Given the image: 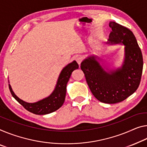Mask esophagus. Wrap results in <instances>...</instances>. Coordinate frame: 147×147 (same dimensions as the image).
<instances>
[{"label":"esophagus","mask_w":147,"mask_h":147,"mask_svg":"<svg viewBox=\"0 0 147 147\" xmlns=\"http://www.w3.org/2000/svg\"><path fill=\"white\" fill-rule=\"evenodd\" d=\"M76 60L77 63H78L79 65H80L81 62H82V60H83V58H82V57H81V56H78V57L76 58Z\"/></svg>","instance_id":"34e87169"}]
</instances>
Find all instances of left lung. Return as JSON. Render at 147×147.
Instances as JSON below:
<instances>
[{
  "instance_id": "8db88e82",
  "label": "left lung",
  "mask_w": 147,
  "mask_h": 147,
  "mask_svg": "<svg viewBox=\"0 0 147 147\" xmlns=\"http://www.w3.org/2000/svg\"><path fill=\"white\" fill-rule=\"evenodd\" d=\"M112 31L108 44L125 45V60L122 67L107 72L94 56H90L81 64L87 83L94 97L107 104L120 102L135 92L141 80L143 59L141 49L134 33L128 28L110 22Z\"/></svg>"
}]
</instances>
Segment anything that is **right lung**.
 I'll return each mask as SVG.
<instances>
[{
	"instance_id": "obj_1",
	"label": "right lung",
	"mask_w": 147,
	"mask_h": 147,
	"mask_svg": "<svg viewBox=\"0 0 147 147\" xmlns=\"http://www.w3.org/2000/svg\"><path fill=\"white\" fill-rule=\"evenodd\" d=\"M78 67L79 65L76 61H74L65 67L61 71L57 84L53 93L49 97L42 99L39 102L35 103L24 102L16 95L10 85H8L9 89L13 98L28 111L37 115L50 114L57 110L64 104L66 93L67 83L68 82L72 72L76 69H78Z\"/></svg>"
}]
</instances>
